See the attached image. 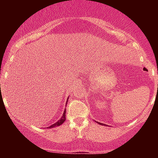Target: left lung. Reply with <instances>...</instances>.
<instances>
[{"label": "left lung", "instance_id": "obj_1", "mask_svg": "<svg viewBox=\"0 0 158 158\" xmlns=\"http://www.w3.org/2000/svg\"><path fill=\"white\" fill-rule=\"evenodd\" d=\"M96 122H97V121H96ZM97 123H99V125H102H102H103V126H106V124H103V123H99V122H97Z\"/></svg>", "mask_w": 158, "mask_h": 158}]
</instances>
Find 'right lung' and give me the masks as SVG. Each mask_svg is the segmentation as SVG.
Listing matches in <instances>:
<instances>
[{"label": "right lung", "mask_w": 158, "mask_h": 158, "mask_svg": "<svg viewBox=\"0 0 158 158\" xmlns=\"http://www.w3.org/2000/svg\"><path fill=\"white\" fill-rule=\"evenodd\" d=\"M67 101H68V99H67ZM67 104H68V103H67ZM67 104H66V106H67ZM66 114V110L64 109V112H63V115L61 116V117L60 118V119H59V120H58L56 123H53V124L51 125V126H50L48 127V128H54V127L59 126H60V125L63 124V123H64V122L65 121V119H66V114Z\"/></svg>", "instance_id": "add662e5"}]
</instances>
